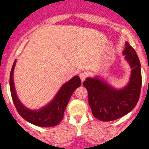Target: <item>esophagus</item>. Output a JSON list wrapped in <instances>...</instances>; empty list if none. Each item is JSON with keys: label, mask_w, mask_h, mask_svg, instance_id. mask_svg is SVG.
Listing matches in <instances>:
<instances>
[{"label": "esophagus", "mask_w": 149, "mask_h": 149, "mask_svg": "<svg viewBox=\"0 0 149 149\" xmlns=\"http://www.w3.org/2000/svg\"><path fill=\"white\" fill-rule=\"evenodd\" d=\"M86 73H85V72H80L79 73V78H80V79H81L82 82H84L85 79H86Z\"/></svg>", "instance_id": "obj_1"}]
</instances>
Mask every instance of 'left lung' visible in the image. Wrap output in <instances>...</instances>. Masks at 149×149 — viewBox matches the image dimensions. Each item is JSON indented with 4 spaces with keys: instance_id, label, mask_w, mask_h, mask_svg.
<instances>
[{
    "instance_id": "8db88e82",
    "label": "left lung",
    "mask_w": 149,
    "mask_h": 149,
    "mask_svg": "<svg viewBox=\"0 0 149 149\" xmlns=\"http://www.w3.org/2000/svg\"><path fill=\"white\" fill-rule=\"evenodd\" d=\"M122 55L132 69L129 81L125 86L116 88L99 75L87 77L84 82L93 115L102 121H111L126 115L134 108L140 97L141 72L138 55L127 42Z\"/></svg>"
}]
</instances>
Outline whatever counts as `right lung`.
Wrapping results in <instances>:
<instances>
[{"label":"right lung","instance_id":"right-lung-1","mask_svg":"<svg viewBox=\"0 0 149 149\" xmlns=\"http://www.w3.org/2000/svg\"><path fill=\"white\" fill-rule=\"evenodd\" d=\"M15 60L13 63L10 74V90L13 102L19 114L24 120L38 127H54L63 120V113L72 93L81 86V80L78 76H75L65 84H63L53 99L45 106L37 110L28 108L22 104L17 95L14 82V70Z\"/></svg>","mask_w":149,"mask_h":149}]
</instances>
